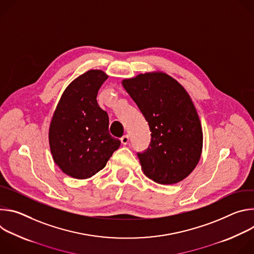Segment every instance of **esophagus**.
<instances>
[{"label":"esophagus","mask_w":254,"mask_h":254,"mask_svg":"<svg viewBox=\"0 0 254 254\" xmlns=\"http://www.w3.org/2000/svg\"><path fill=\"white\" fill-rule=\"evenodd\" d=\"M121 141H122V143L124 144V146H126V144H127V142H128V135H127V134L124 135V136L121 138Z\"/></svg>","instance_id":"1"}]
</instances>
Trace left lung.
<instances>
[{
  "label": "left lung",
  "instance_id": "left-lung-1",
  "mask_svg": "<svg viewBox=\"0 0 254 254\" xmlns=\"http://www.w3.org/2000/svg\"><path fill=\"white\" fill-rule=\"evenodd\" d=\"M122 84L152 131L148 150L137 154L142 172L159 184L181 182L196 168L203 149L201 122L189 93L162 71L140 73Z\"/></svg>",
  "mask_w": 254,
  "mask_h": 254
}]
</instances>
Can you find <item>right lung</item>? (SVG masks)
Here are the masks:
<instances>
[{"mask_svg":"<svg viewBox=\"0 0 254 254\" xmlns=\"http://www.w3.org/2000/svg\"><path fill=\"white\" fill-rule=\"evenodd\" d=\"M108 78L104 71L91 69L76 77L63 91L49 127L53 161L74 179H88L102 170L121 146L108 131V116L96 96Z\"/></svg>","mask_w":254,"mask_h":254,"instance_id":"right-lung-1","label":"right lung"}]
</instances>
